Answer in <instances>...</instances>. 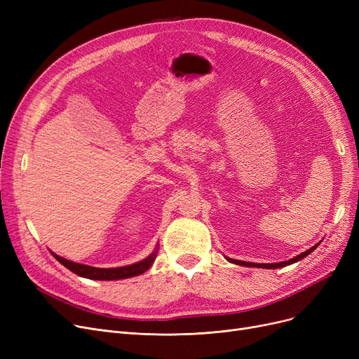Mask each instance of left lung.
I'll return each mask as SVG.
<instances>
[{
	"label": "left lung",
	"instance_id": "1",
	"mask_svg": "<svg viewBox=\"0 0 359 359\" xmlns=\"http://www.w3.org/2000/svg\"><path fill=\"white\" fill-rule=\"evenodd\" d=\"M320 244V241L316 244V246L310 248L309 250L303 252L301 255H297L295 257L290 259V260H285V262H278V263H252V262H244V260H237V259H231V257H227L224 256L225 259H227L230 263H234V265H240V266H248V268H262V269H279V268H285L288 265H292V263H297L299 262L301 259H304L306 256H309L314 249H317V246Z\"/></svg>",
	"mask_w": 359,
	"mask_h": 359
}]
</instances>
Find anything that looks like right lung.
I'll return each mask as SVG.
<instances>
[{
    "instance_id": "1",
    "label": "right lung",
    "mask_w": 359,
    "mask_h": 359,
    "mask_svg": "<svg viewBox=\"0 0 359 359\" xmlns=\"http://www.w3.org/2000/svg\"><path fill=\"white\" fill-rule=\"evenodd\" d=\"M157 252H158V244L156 246L154 252L148 255L145 259H142L137 263H132V265L121 266V268H94V266L83 265V263L71 262L68 259H64L58 255H55L53 252H50V253L56 260L62 263L67 269H69L75 275L87 278V279H94V280H118V279L138 276V275H142L144 272H147L151 268V265L154 263V260L157 257Z\"/></svg>"
}]
</instances>
